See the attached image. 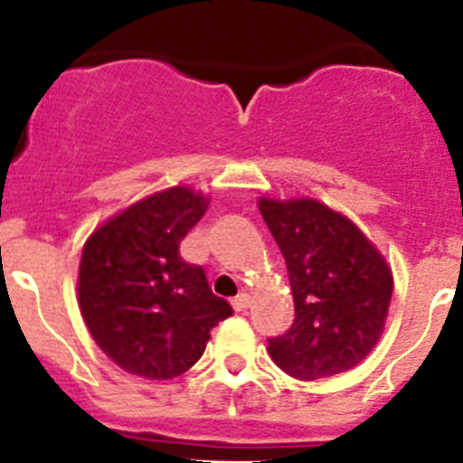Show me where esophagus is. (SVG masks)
Listing matches in <instances>:
<instances>
[{
    "instance_id": "34e87169",
    "label": "esophagus",
    "mask_w": 463,
    "mask_h": 463,
    "mask_svg": "<svg viewBox=\"0 0 463 463\" xmlns=\"http://www.w3.org/2000/svg\"><path fill=\"white\" fill-rule=\"evenodd\" d=\"M249 305H250V298L246 296V293H240L237 298H232V309L235 311H246L249 309Z\"/></svg>"
}]
</instances>
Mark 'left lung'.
<instances>
[{
  "instance_id": "left-lung-1",
  "label": "left lung",
  "mask_w": 463,
  "mask_h": 463,
  "mask_svg": "<svg viewBox=\"0 0 463 463\" xmlns=\"http://www.w3.org/2000/svg\"><path fill=\"white\" fill-rule=\"evenodd\" d=\"M287 261L296 320L269 338L275 365L300 381L352 370L381 338L392 270L356 223L316 199H260Z\"/></svg>"
}]
</instances>
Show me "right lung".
<instances>
[{"label":"right lung","instance_id":"add662e5","mask_svg":"<svg viewBox=\"0 0 463 463\" xmlns=\"http://www.w3.org/2000/svg\"><path fill=\"white\" fill-rule=\"evenodd\" d=\"M208 199L170 188L129 205L87 240L78 305L98 347L129 374L165 381L203 356L210 329L232 307L208 287L179 244Z\"/></svg>","mask_w":463,"mask_h":463}]
</instances>
